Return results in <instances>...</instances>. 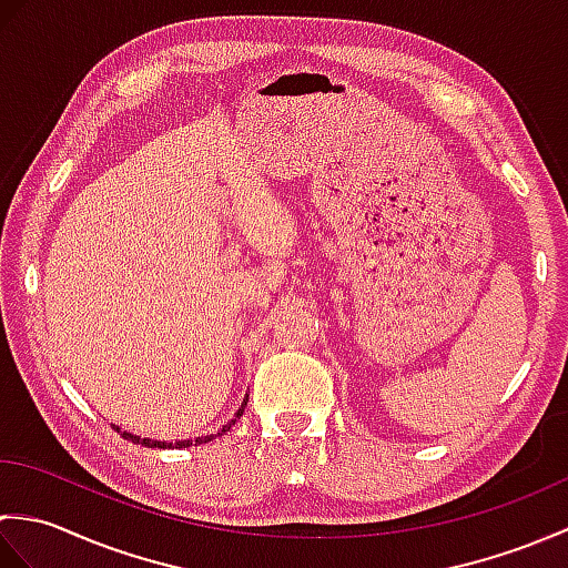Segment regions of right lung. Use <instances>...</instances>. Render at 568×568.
Instances as JSON below:
<instances>
[{"label": "right lung", "mask_w": 568, "mask_h": 568, "mask_svg": "<svg viewBox=\"0 0 568 568\" xmlns=\"http://www.w3.org/2000/svg\"><path fill=\"white\" fill-rule=\"evenodd\" d=\"M246 400H248V397H246ZM246 400H244V405L239 407V413L234 415V419H232V422H226V425H224L220 432H216V434H207V437H197V439H195V446H197V444H207V442H212L214 437H220V434L229 432V427H232L234 422H236L241 415H244ZM114 429H116V432H122V427H116V425H114ZM122 437H124V439H129V442H134V444L149 446V449H171V446H175V449H185V446H192V439H185V442H175V444H171V442H159V439H146V437L141 439V437H136V434H131V432H122Z\"/></svg>", "instance_id": "add662e5"}]
</instances>
